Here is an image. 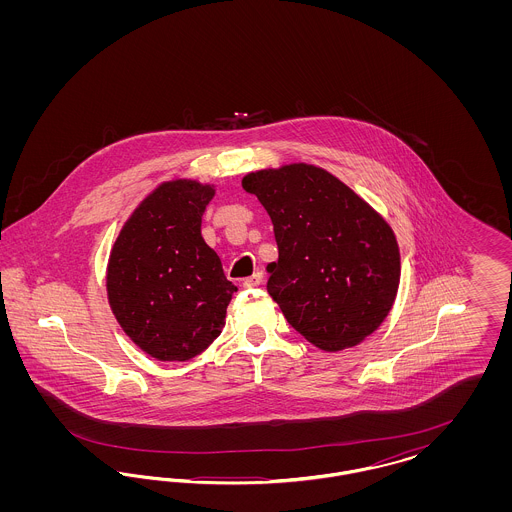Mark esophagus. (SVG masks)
<instances>
[{"label": "esophagus", "mask_w": 512, "mask_h": 512, "mask_svg": "<svg viewBox=\"0 0 512 512\" xmlns=\"http://www.w3.org/2000/svg\"><path fill=\"white\" fill-rule=\"evenodd\" d=\"M263 282H265V276H263V272H255L253 276L245 278L242 284H244V288H247V290H253V288H259Z\"/></svg>", "instance_id": "34e87169"}]
</instances>
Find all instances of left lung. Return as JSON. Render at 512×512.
Returning <instances> with one entry per match:
<instances>
[{
	"label": "left lung",
	"mask_w": 512,
	"mask_h": 512,
	"mask_svg": "<svg viewBox=\"0 0 512 512\" xmlns=\"http://www.w3.org/2000/svg\"><path fill=\"white\" fill-rule=\"evenodd\" d=\"M278 244L267 290L293 328L324 351L365 340L393 307L401 259L390 224L334 174L293 163L249 172Z\"/></svg>",
	"instance_id": "obj_1"
}]
</instances>
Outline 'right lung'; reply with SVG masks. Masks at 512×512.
<instances>
[{
  "label": "right lung",
  "instance_id": "add662e5",
  "mask_svg": "<svg viewBox=\"0 0 512 512\" xmlns=\"http://www.w3.org/2000/svg\"><path fill=\"white\" fill-rule=\"evenodd\" d=\"M215 186L169 180L124 222L107 265V297L124 334L157 361H190L224 328L238 288L201 236Z\"/></svg>",
  "mask_w": 512,
  "mask_h": 512
}]
</instances>
